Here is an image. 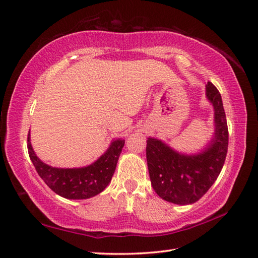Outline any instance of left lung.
<instances>
[{"label":"left lung","instance_id":"1","mask_svg":"<svg viewBox=\"0 0 258 258\" xmlns=\"http://www.w3.org/2000/svg\"><path fill=\"white\" fill-rule=\"evenodd\" d=\"M207 97L214 107L215 134L204 151L187 156L174 151L161 140H147L151 185L168 202L181 205L196 203L213 185L224 165L228 147L226 116L220 91L210 82Z\"/></svg>","mask_w":258,"mask_h":258}]
</instances>
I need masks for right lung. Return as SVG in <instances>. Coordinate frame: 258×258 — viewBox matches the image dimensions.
Masks as SVG:
<instances>
[{
    "mask_svg": "<svg viewBox=\"0 0 258 258\" xmlns=\"http://www.w3.org/2000/svg\"><path fill=\"white\" fill-rule=\"evenodd\" d=\"M124 145L123 139L111 142L108 150L88 167L78 169H59L45 164L34 152L27 137V149L38 175L56 194L71 200L89 199L99 194L111 181L120 153Z\"/></svg>",
    "mask_w": 258,
    "mask_h": 258,
    "instance_id": "right-lung-1",
    "label": "right lung"
}]
</instances>
